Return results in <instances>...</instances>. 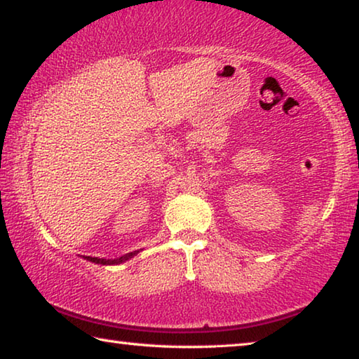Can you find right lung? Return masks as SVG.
Wrapping results in <instances>:
<instances>
[{
    "instance_id": "add662e5",
    "label": "right lung",
    "mask_w": 359,
    "mask_h": 359,
    "mask_svg": "<svg viewBox=\"0 0 359 359\" xmlns=\"http://www.w3.org/2000/svg\"><path fill=\"white\" fill-rule=\"evenodd\" d=\"M137 253H139V250L130 252V253H126V255H121V257H118V258H111V259L98 258V257H83V259H87V261H90V263H95V264H101V266H114V264L125 263V261H128L133 257H136Z\"/></svg>"
}]
</instances>
